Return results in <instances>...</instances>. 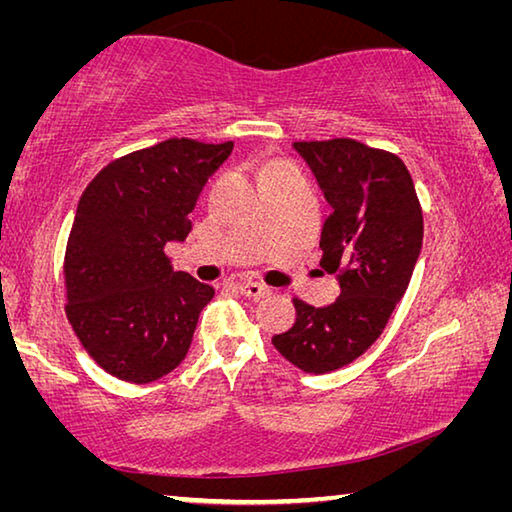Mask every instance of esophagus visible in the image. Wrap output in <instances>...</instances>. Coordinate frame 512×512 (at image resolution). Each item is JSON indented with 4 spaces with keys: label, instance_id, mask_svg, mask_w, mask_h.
Segmentation results:
<instances>
[{
    "label": "esophagus",
    "instance_id": "1",
    "mask_svg": "<svg viewBox=\"0 0 512 512\" xmlns=\"http://www.w3.org/2000/svg\"><path fill=\"white\" fill-rule=\"evenodd\" d=\"M237 289H239L241 296H248V298H255V300L264 298V296H268V293H271V289L264 287V284H259V282H253V280L239 282Z\"/></svg>",
    "mask_w": 512,
    "mask_h": 512
}]
</instances>
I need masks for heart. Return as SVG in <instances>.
<instances>
[{
    "label": "heart",
    "mask_w": 512,
    "mask_h": 512,
    "mask_svg": "<svg viewBox=\"0 0 512 512\" xmlns=\"http://www.w3.org/2000/svg\"><path fill=\"white\" fill-rule=\"evenodd\" d=\"M280 169H289L287 164H280V162H271V164H266L264 167V171H280Z\"/></svg>",
    "instance_id": "1"
}]
</instances>
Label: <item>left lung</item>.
Wrapping results in <instances>:
<instances>
[{
    "mask_svg": "<svg viewBox=\"0 0 512 512\" xmlns=\"http://www.w3.org/2000/svg\"><path fill=\"white\" fill-rule=\"evenodd\" d=\"M332 214L323 225V271L341 293L332 305L296 300V323L273 336L293 366L325 375L379 339L409 287L422 250V210L409 169L393 153L354 140L296 142Z\"/></svg>",
    "mask_w": 512,
    "mask_h": 512,
    "instance_id": "left-lung-1",
    "label": "left lung"
}]
</instances>
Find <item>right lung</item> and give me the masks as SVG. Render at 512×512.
I'll use <instances>...</instances> for the list:
<instances>
[{
    "label": "right lung",
    "mask_w": 512,
    "mask_h": 512,
    "mask_svg": "<svg viewBox=\"0 0 512 512\" xmlns=\"http://www.w3.org/2000/svg\"><path fill=\"white\" fill-rule=\"evenodd\" d=\"M232 149L167 140L110 162L85 187L65 253L67 318L110 375L149 384L185 359L214 289L173 271L164 246L187 239L203 185Z\"/></svg>",
    "instance_id": "obj_1"
}]
</instances>
